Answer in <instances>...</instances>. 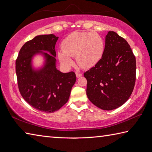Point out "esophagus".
<instances>
[{
    "label": "esophagus",
    "instance_id": "34e87169",
    "mask_svg": "<svg viewBox=\"0 0 152 152\" xmlns=\"http://www.w3.org/2000/svg\"><path fill=\"white\" fill-rule=\"evenodd\" d=\"M76 76L77 78H80V77L82 76V74L79 73V72H76Z\"/></svg>",
    "mask_w": 152,
    "mask_h": 152
}]
</instances>
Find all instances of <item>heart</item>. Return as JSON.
Instances as JSON below:
<instances>
[{
  "label": "heart",
  "mask_w": 152,
  "mask_h": 152,
  "mask_svg": "<svg viewBox=\"0 0 152 152\" xmlns=\"http://www.w3.org/2000/svg\"><path fill=\"white\" fill-rule=\"evenodd\" d=\"M63 51L58 53L59 61L64 66L72 64L70 57L83 69H90L101 60L104 51L102 38L93 32H74L67 36L61 44Z\"/></svg>",
  "instance_id": "obj_1"
}]
</instances>
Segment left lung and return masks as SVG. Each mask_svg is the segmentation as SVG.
<instances>
[{
	"instance_id": "obj_1",
	"label": "left lung",
	"mask_w": 152,
	"mask_h": 152,
	"mask_svg": "<svg viewBox=\"0 0 152 152\" xmlns=\"http://www.w3.org/2000/svg\"><path fill=\"white\" fill-rule=\"evenodd\" d=\"M83 76L88 81L87 96L93 104L104 110L124 104L136 80V58L127 42L109 31L101 60Z\"/></svg>"
}]
</instances>
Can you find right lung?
<instances>
[{"label":"right lung","instance_id":"obj_1","mask_svg":"<svg viewBox=\"0 0 152 152\" xmlns=\"http://www.w3.org/2000/svg\"><path fill=\"white\" fill-rule=\"evenodd\" d=\"M58 38L52 34L35 37L22 46L15 61L22 97L34 108L47 113L56 112L66 104L76 80L74 72L63 73L57 69L55 46ZM37 54H42L45 59L40 69H34L31 65Z\"/></svg>","mask_w":152,"mask_h":152}]
</instances>
